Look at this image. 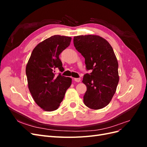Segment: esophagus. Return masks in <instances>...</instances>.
<instances>
[{
	"label": "esophagus",
	"instance_id": "34e87169",
	"mask_svg": "<svg viewBox=\"0 0 147 147\" xmlns=\"http://www.w3.org/2000/svg\"><path fill=\"white\" fill-rule=\"evenodd\" d=\"M74 81L76 82H80L81 81V79L80 78H74Z\"/></svg>",
	"mask_w": 147,
	"mask_h": 147
}]
</instances>
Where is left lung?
I'll use <instances>...</instances> for the list:
<instances>
[{
	"instance_id": "8db88e82",
	"label": "left lung",
	"mask_w": 147,
	"mask_h": 147,
	"mask_svg": "<svg viewBox=\"0 0 147 147\" xmlns=\"http://www.w3.org/2000/svg\"><path fill=\"white\" fill-rule=\"evenodd\" d=\"M76 50L85 59L90 74L84 75L82 82L87 90L84 104L93 110L105 107L112 100L119 82L118 63L110 43L99 35H78L74 37Z\"/></svg>"
}]
</instances>
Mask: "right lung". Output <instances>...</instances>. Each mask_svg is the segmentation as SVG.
<instances>
[{
  "label": "right lung",
  "mask_w": 147,
  "mask_h": 147,
  "mask_svg": "<svg viewBox=\"0 0 147 147\" xmlns=\"http://www.w3.org/2000/svg\"><path fill=\"white\" fill-rule=\"evenodd\" d=\"M72 38L53 35L34 48L26 68L28 88L34 101L43 110L51 112L58 109L72 78L59 74L64 68L59 56L70 45Z\"/></svg>",
  "instance_id": "obj_1"
}]
</instances>
